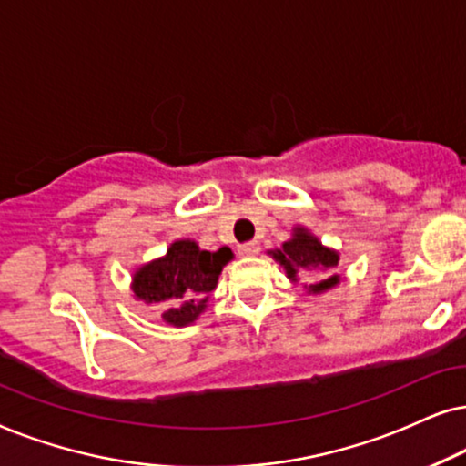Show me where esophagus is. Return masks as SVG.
<instances>
[{
	"label": "esophagus",
	"instance_id": "obj_1",
	"mask_svg": "<svg viewBox=\"0 0 466 466\" xmlns=\"http://www.w3.org/2000/svg\"><path fill=\"white\" fill-rule=\"evenodd\" d=\"M258 251H259L258 240H249V243L238 245V253H240V256H243V258H253V256H258Z\"/></svg>",
	"mask_w": 466,
	"mask_h": 466
}]
</instances>
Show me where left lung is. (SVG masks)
<instances>
[{"label":"left lung","mask_w":466,"mask_h":466,"mask_svg":"<svg viewBox=\"0 0 466 466\" xmlns=\"http://www.w3.org/2000/svg\"><path fill=\"white\" fill-rule=\"evenodd\" d=\"M268 253L275 258V262L283 266L285 277L291 283L300 281V272L319 275L315 281L302 285L309 296H321L340 283V275L334 272L339 266L340 253L332 247H326L305 226L291 228V237L281 245V249H272Z\"/></svg>","instance_id":"1"}]
</instances>
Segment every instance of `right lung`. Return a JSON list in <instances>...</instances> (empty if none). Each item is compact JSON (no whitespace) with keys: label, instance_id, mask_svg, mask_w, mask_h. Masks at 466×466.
Returning a JSON list of instances; mask_svg holds the SVG:
<instances>
[{"label":"right lung","instance_id":"1","mask_svg":"<svg viewBox=\"0 0 466 466\" xmlns=\"http://www.w3.org/2000/svg\"><path fill=\"white\" fill-rule=\"evenodd\" d=\"M232 258L234 253L228 247L204 251L196 240L178 238L170 243L164 256L134 270L129 289L134 300L164 305L161 319L166 324L189 326L208 309L223 266Z\"/></svg>","mask_w":466,"mask_h":466}]
</instances>
